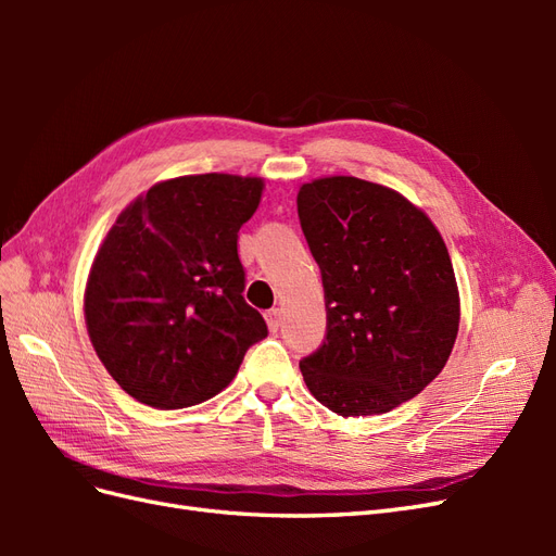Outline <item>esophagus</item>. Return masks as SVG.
I'll return each instance as SVG.
<instances>
[{
	"label": "esophagus",
	"mask_w": 556,
	"mask_h": 556,
	"mask_svg": "<svg viewBox=\"0 0 556 556\" xmlns=\"http://www.w3.org/2000/svg\"><path fill=\"white\" fill-rule=\"evenodd\" d=\"M264 317H266V325H268V329H271V331H278V327H280V308L266 311V313H264Z\"/></svg>",
	"instance_id": "obj_1"
}]
</instances>
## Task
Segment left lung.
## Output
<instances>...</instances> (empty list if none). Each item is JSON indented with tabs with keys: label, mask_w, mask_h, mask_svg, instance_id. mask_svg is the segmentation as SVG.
Wrapping results in <instances>:
<instances>
[{
	"label": "left lung",
	"mask_w": 556,
	"mask_h": 556,
	"mask_svg": "<svg viewBox=\"0 0 556 556\" xmlns=\"http://www.w3.org/2000/svg\"><path fill=\"white\" fill-rule=\"evenodd\" d=\"M296 211L327 306L325 343L301 374L343 417L390 413L443 371L459 331L441 233L399 192L352 176L301 185Z\"/></svg>",
	"instance_id": "1"
}]
</instances>
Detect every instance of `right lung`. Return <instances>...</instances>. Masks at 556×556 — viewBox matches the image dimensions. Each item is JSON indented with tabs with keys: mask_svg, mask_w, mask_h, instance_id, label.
I'll use <instances>...</instances> for the list:
<instances>
[{
	"mask_svg": "<svg viewBox=\"0 0 556 556\" xmlns=\"http://www.w3.org/2000/svg\"><path fill=\"white\" fill-rule=\"evenodd\" d=\"M264 182L227 174L164 180L117 217L86 288L90 341L106 371L160 410L215 396L266 339L245 304L239 229Z\"/></svg>",
	"mask_w": 556,
	"mask_h": 556,
	"instance_id": "1",
	"label": "right lung"
}]
</instances>
